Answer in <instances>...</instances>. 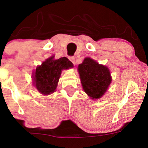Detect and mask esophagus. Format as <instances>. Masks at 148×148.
<instances>
[{
    "mask_svg": "<svg viewBox=\"0 0 148 148\" xmlns=\"http://www.w3.org/2000/svg\"><path fill=\"white\" fill-rule=\"evenodd\" d=\"M69 60H70L71 62H72L73 64H75V61H76V58L74 57H69Z\"/></svg>",
    "mask_w": 148,
    "mask_h": 148,
    "instance_id": "esophagus-1",
    "label": "esophagus"
}]
</instances>
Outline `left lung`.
Listing matches in <instances>:
<instances>
[{"label": "left lung", "instance_id": "1", "mask_svg": "<svg viewBox=\"0 0 148 148\" xmlns=\"http://www.w3.org/2000/svg\"><path fill=\"white\" fill-rule=\"evenodd\" d=\"M82 88L92 99L101 98L108 90L112 82L111 74L107 66L90 58H86L78 65Z\"/></svg>", "mask_w": 148, "mask_h": 148}]
</instances>
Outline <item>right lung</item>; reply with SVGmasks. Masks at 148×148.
I'll list each match as a JSON object with an SVG mask.
<instances>
[{
  "label": "right lung",
  "mask_w": 148,
  "mask_h": 148,
  "mask_svg": "<svg viewBox=\"0 0 148 148\" xmlns=\"http://www.w3.org/2000/svg\"><path fill=\"white\" fill-rule=\"evenodd\" d=\"M73 68V64L66 57L55 60L47 59L38 66L32 76L33 84L40 93L48 95L56 91L63 70Z\"/></svg>",
  "instance_id": "obj_1"
}]
</instances>
